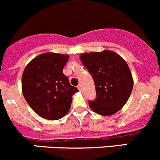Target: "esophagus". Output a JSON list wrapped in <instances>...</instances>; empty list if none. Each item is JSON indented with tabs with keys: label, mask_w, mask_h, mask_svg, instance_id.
Segmentation results:
<instances>
[{
	"label": "esophagus",
	"mask_w": 160,
	"mask_h": 160,
	"mask_svg": "<svg viewBox=\"0 0 160 160\" xmlns=\"http://www.w3.org/2000/svg\"><path fill=\"white\" fill-rule=\"evenodd\" d=\"M77 88H78V90H80V91H82V86H81V84H79L78 86H77Z\"/></svg>",
	"instance_id": "1"
}]
</instances>
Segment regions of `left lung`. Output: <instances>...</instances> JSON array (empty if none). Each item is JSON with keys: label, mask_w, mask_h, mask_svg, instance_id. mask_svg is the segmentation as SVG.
<instances>
[{"label": "left lung", "mask_w": 160, "mask_h": 160, "mask_svg": "<svg viewBox=\"0 0 160 160\" xmlns=\"http://www.w3.org/2000/svg\"><path fill=\"white\" fill-rule=\"evenodd\" d=\"M82 63L93 77L97 98L90 108L103 116L115 114L126 104L133 88V77L128 64L118 53L104 49L82 53Z\"/></svg>", "instance_id": "left-lung-1"}]
</instances>
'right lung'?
Here are the masks:
<instances>
[{"mask_svg": "<svg viewBox=\"0 0 160 160\" xmlns=\"http://www.w3.org/2000/svg\"><path fill=\"white\" fill-rule=\"evenodd\" d=\"M69 58L67 54L45 52L31 60L24 70V98L43 118L58 120L64 117L70 111L72 95L79 91L62 72Z\"/></svg>", "mask_w": 160, "mask_h": 160, "instance_id": "add662e5", "label": "right lung"}]
</instances>
